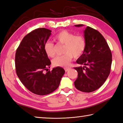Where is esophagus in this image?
<instances>
[{"label":"esophagus","instance_id":"34e87169","mask_svg":"<svg viewBox=\"0 0 123 123\" xmlns=\"http://www.w3.org/2000/svg\"><path fill=\"white\" fill-rule=\"evenodd\" d=\"M70 68H71L70 67H65V68H64V69H65V72H68V70H69L70 69Z\"/></svg>","mask_w":123,"mask_h":123}]
</instances>
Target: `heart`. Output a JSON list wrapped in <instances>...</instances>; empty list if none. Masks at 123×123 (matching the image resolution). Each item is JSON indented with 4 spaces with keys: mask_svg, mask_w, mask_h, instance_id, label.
<instances>
[{
    "mask_svg": "<svg viewBox=\"0 0 123 123\" xmlns=\"http://www.w3.org/2000/svg\"><path fill=\"white\" fill-rule=\"evenodd\" d=\"M54 39L56 42L65 45L64 55L56 57L53 60L52 63L55 67H66L73 61L74 57H80L86 47V42L81 35H75L67 31H62L55 35ZM47 55L53 58L55 56V47L51 42H47L43 46Z\"/></svg>",
    "mask_w": 123,
    "mask_h": 123,
    "instance_id": "obj_1",
    "label": "heart"
}]
</instances>
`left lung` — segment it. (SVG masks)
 Segmentation results:
<instances>
[{
    "instance_id": "obj_1",
    "label": "left lung",
    "mask_w": 123,
    "mask_h": 123,
    "mask_svg": "<svg viewBox=\"0 0 123 123\" xmlns=\"http://www.w3.org/2000/svg\"><path fill=\"white\" fill-rule=\"evenodd\" d=\"M84 33L86 47L76 61L80 66L74 68L78 72L74 85L79 91L90 92L98 89L107 80L111 71L112 55L105 39L98 31L87 26Z\"/></svg>"
}]
</instances>
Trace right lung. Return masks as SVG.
Here are the masks:
<instances>
[{"label": "right lung", "mask_w": 123, "mask_h": 123, "mask_svg": "<svg viewBox=\"0 0 123 123\" xmlns=\"http://www.w3.org/2000/svg\"><path fill=\"white\" fill-rule=\"evenodd\" d=\"M51 31L45 28L34 30L24 37L16 52V72L18 78L29 91L38 95L55 91L65 72L60 67L48 70L51 62L43 46Z\"/></svg>", "instance_id": "1"}]
</instances>
